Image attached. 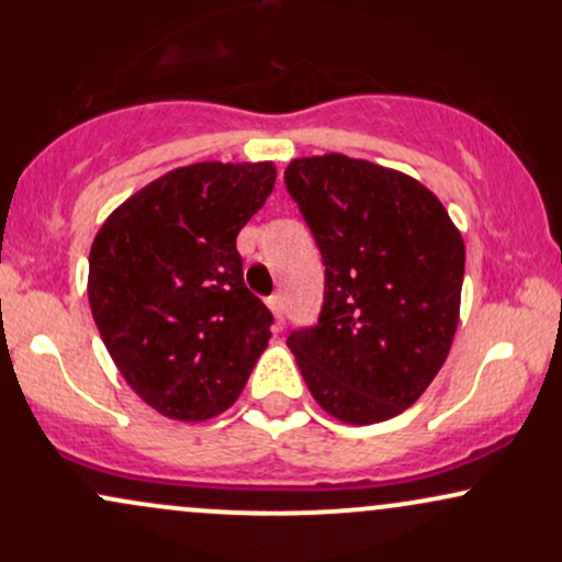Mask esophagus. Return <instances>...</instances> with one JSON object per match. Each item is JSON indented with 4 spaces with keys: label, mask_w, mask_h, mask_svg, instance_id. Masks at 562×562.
Listing matches in <instances>:
<instances>
[{
    "label": "esophagus",
    "mask_w": 562,
    "mask_h": 562,
    "mask_svg": "<svg viewBox=\"0 0 562 562\" xmlns=\"http://www.w3.org/2000/svg\"><path fill=\"white\" fill-rule=\"evenodd\" d=\"M267 303H269V308H272L277 322L282 325V322H285V299H282L280 293H274V295H269Z\"/></svg>",
    "instance_id": "1"
}]
</instances>
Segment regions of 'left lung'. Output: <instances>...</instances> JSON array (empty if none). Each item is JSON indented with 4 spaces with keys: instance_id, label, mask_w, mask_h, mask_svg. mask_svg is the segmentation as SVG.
Masks as SVG:
<instances>
[{
    "instance_id": "left-lung-1",
    "label": "left lung",
    "mask_w": 562,
    "mask_h": 562,
    "mask_svg": "<svg viewBox=\"0 0 562 562\" xmlns=\"http://www.w3.org/2000/svg\"><path fill=\"white\" fill-rule=\"evenodd\" d=\"M285 187L325 263V303L288 346L317 404L340 423L402 415L454 340L465 243L434 192L340 153L295 158Z\"/></svg>"
}]
</instances>
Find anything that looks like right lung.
Segmentation results:
<instances>
[{"instance_id":"add662e5","label":"right lung","mask_w":562,"mask_h":562,"mask_svg":"<svg viewBox=\"0 0 562 562\" xmlns=\"http://www.w3.org/2000/svg\"><path fill=\"white\" fill-rule=\"evenodd\" d=\"M274 177V164L173 169L97 232L94 325L132 391L171 420L229 409L272 338V312L245 288L237 235Z\"/></svg>"}]
</instances>
